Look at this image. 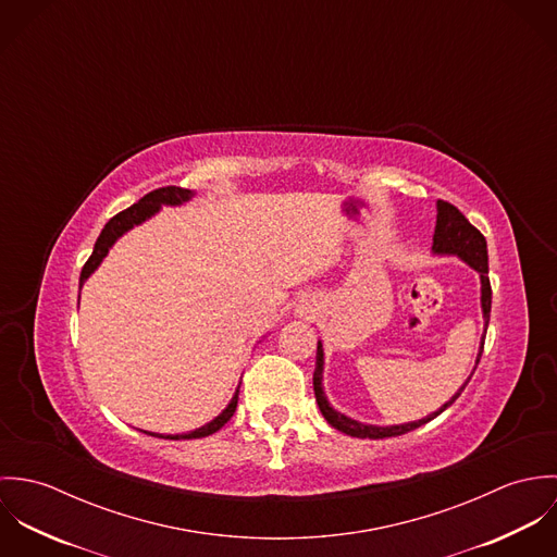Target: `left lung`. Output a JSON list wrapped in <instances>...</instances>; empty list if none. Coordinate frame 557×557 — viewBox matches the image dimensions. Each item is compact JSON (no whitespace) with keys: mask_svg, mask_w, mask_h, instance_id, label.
<instances>
[{"mask_svg":"<svg viewBox=\"0 0 557 557\" xmlns=\"http://www.w3.org/2000/svg\"><path fill=\"white\" fill-rule=\"evenodd\" d=\"M433 250L435 252H448V255H457L463 261H468L478 274H480V283H482V313H484V332L488 325V315H491V283H488V257H486V239L478 232L476 227L448 201H437V223H435V236H433ZM482 347L478 351L476 367L482 356ZM321 371H323V351H321V343L318 345V364H315V373H313V388H315V398H318L319 409L323 413V418L341 433H347L351 437H362V440H384V437H397L405 435L422 424H426L429 420H433L435 416H440L444 409H448L457 398L461 397V393L466 391L468 382L472 380V375L468 377V382L463 384V388L450 398L448 403H444L435 413L418 420V422H407V424H397V426H373V424H362L356 422L338 411H334L327 403V398L321 391ZM476 371V369H474Z\"/></svg>","mask_w":557,"mask_h":557,"instance_id":"8db88e82","label":"left lung"}]
</instances>
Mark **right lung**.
Masks as SVG:
<instances>
[{
  "instance_id": "add662e5",
  "label": "right lung",
  "mask_w": 557,
  "mask_h": 557,
  "mask_svg": "<svg viewBox=\"0 0 557 557\" xmlns=\"http://www.w3.org/2000/svg\"><path fill=\"white\" fill-rule=\"evenodd\" d=\"M190 197H193V190H188V188L162 186V188H157V190L148 193L146 197H141L135 206H131V208H126L124 212L115 214V216L104 225V230L100 232V236H98L96 244H94V252L89 255V259L85 261V265H83V270H81V287H83L85 278H87V276L98 268V263L104 259V255L109 252L111 244L120 238L124 232H128L131 227L144 223V221L150 219L152 214H157L162 203H166V206H177V203L188 201ZM238 393L239 391H236V397L232 398V403L227 405V409H225L221 416H216L212 422H208L206 426H201V429H197V431H190V433H184V435H157V437H164V440H197V437H206V435L216 433L221 426L227 424V420H232V416H234V411H236V407H238ZM150 435H154V433H150Z\"/></svg>"
}]
</instances>
